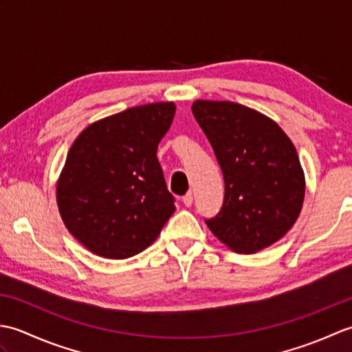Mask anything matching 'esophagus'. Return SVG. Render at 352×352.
<instances>
[{
    "instance_id": "1",
    "label": "esophagus",
    "mask_w": 352,
    "mask_h": 352,
    "mask_svg": "<svg viewBox=\"0 0 352 352\" xmlns=\"http://www.w3.org/2000/svg\"><path fill=\"white\" fill-rule=\"evenodd\" d=\"M183 203H184L186 207H190V206L193 204V195H192V192L186 193V195L183 197Z\"/></svg>"
}]
</instances>
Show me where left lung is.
<instances>
[{"mask_svg":"<svg viewBox=\"0 0 352 352\" xmlns=\"http://www.w3.org/2000/svg\"><path fill=\"white\" fill-rule=\"evenodd\" d=\"M192 113L226 183L221 212L206 219L236 252H257L287 233L301 213L305 180L296 149L278 124L242 104L203 101Z\"/></svg>","mask_w":352,"mask_h":352,"instance_id":"8db88e82","label":"left lung"}]
</instances>
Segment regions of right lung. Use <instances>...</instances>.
<instances>
[{
	"instance_id": "1",
	"label": "right lung",
	"mask_w": 352,
	"mask_h": 352,
	"mask_svg": "<svg viewBox=\"0 0 352 352\" xmlns=\"http://www.w3.org/2000/svg\"><path fill=\"white\" fill-rule=\"evenodd\" d=\"M174 115V102L131 107L91 124L72 144L57 206L69 233L96 256H136L175 212L157 159Z\"/></svg>"
}]
</instances>
